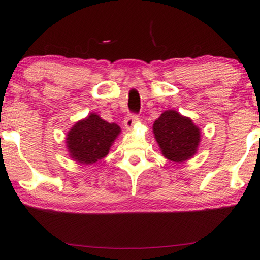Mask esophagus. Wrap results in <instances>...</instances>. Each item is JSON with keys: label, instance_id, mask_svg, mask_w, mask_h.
Here are the masks:
<instances>
[{"label": "esophagus", "instance_id": "34e87169", "mask_svg": "<svg viewBox=\"0 0 260 260\" xmlns=\"http://www.w3.org/2000/svg\"><path fill=\"white\" fill-rule=\"evenodd\" d=\"M138 122V117L135 115H127L125 118H124V127L126 130H131L134 127L135 124Z\"/></svg>", "mask_w": 260, "mask_h": 260}]
</instances>
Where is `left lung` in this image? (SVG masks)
I'll use <instances>...</instances> for the list:
<instances>
[{"mask_svg":"<svg viewBox=\"0 0 260 260\" xmlns=\"http://www.w3.org/2000/svg\"><path fill=\"white\" fill-rule=\"evenodd\" d=\"M152 130L161 155L169 160L182 163L198 151L201 129L190 117L179 112L164 111L153 123Z\"/></svg>","mask_w":260,"mask_h":260,"instance_id":"left-lung-1","label":"left lung"}]
</instances>
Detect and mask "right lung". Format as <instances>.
<instances>
[{
  "label": "right lung",
  "mask_w": 260,
  "mask_h": 260,
  "mask_svg": "<svg viewBox=\"0 0 260 260\" xmlns=\"http://www.w3.org/2000/svg\"><path fill=\"white\" fill-rule=\"evenodd\" d=\"M121 127L109 123L95 112L74 124L66 136L68 152L73 160L80 164L96 163L109 153Z\"/></svg>",
  "instance_id": "1"
}]
</instances>
